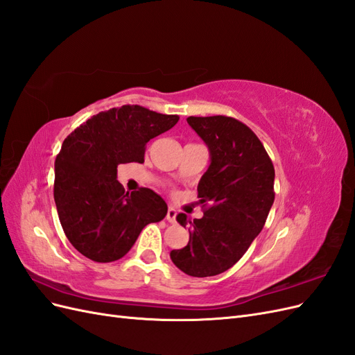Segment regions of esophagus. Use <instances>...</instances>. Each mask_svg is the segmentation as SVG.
I'll list each match as a JSON object with an SVG mask.
<instances>
[{
	"label": "esophagus",
	"mask_w": 355,
	"mask_h": 355,
	"mask_svg": "<svg viewBox=\"0 0 355 355\" xmlns=\"http://www.w3.org/2000/svg\"><path fill=\"white\" fill-rule=\"evenodd\" d=\"M176 216H178V211H176L173 207H168L167 214H166V219H167L168 222H171V223H175V222H176Z\"/></svg>",
	"instance_id": "34e87169"
}]
</instances>
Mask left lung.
I'll return each instance as SVG.
<instances>
[{
    "label": "left lung",
    "mask_w": 355,
    "mask_h": 355,
    "mask_svg": "<svg viewBox=\"0 0 355 355\" xmlns=\"http://www.w3.org/2000/svg\"><path fill=\"white\" fill-rule=\"evenodd\" d=\"M207 145L210 166L198 182L204 216L179 213L189 241L170 257L191 277H211L237 263L263 228L274 202L272 161L262 142L241 121L225 115L188 116Z\"/></svg>",
    "instance_id": "1"
}]
</instances>
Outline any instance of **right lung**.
Instances as JSON below:
<instances>
[{"label": "right lung", "mask_w": 355, "mask_h": 355, "mask_svg": "<svg viewBox=\"0 0 355 355\" xmlns=\"http://www.w3.org/2000/svg\"><path fill=\"white\" fill-rule=\"evenodd\" d=\"M178 115L139 105L99 112L63 141L55 163V202L69 243L94 262H114L148 223L163 220L167 204L149 188L124 191L120 164L144 163L145 146L170 130Z\"/></svg>", "instance_id": "right-lung-1"}]
</instances>
